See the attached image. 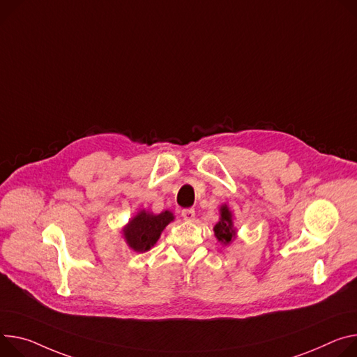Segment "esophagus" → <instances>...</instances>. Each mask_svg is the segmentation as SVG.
<instances>
[{
    "mask_svg": "<svg viewBox=\"0 0 357 357\" xmlns=\"http://www.w3.org/2000/svg\"><path fill=\"white\" fill-rule=\"evenodd\" d=\"M182 218L186 222H192V220H195L197 213H195V211H193V209H183L182 211Z\"/></svg>",
    "mask_w": 357,
    "mask_h": 357,
    "instance_id": "1",
    "label": "esophagus"
}]
</instances>
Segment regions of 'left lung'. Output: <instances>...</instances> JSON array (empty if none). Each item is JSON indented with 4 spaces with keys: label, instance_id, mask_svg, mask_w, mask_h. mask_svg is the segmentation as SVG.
<instances>
[{
    "label": "left lung",
    "instance_id": "8db88e82",
    "mask_svg": "<svg viewBox=\"0 0 357 357\" xmlns=\"http://www.w3.org/2000/svg\"><path fill=\"white\" fill-rule=\"evenodd\" d=\"M213 232L218 242H220L223 246H229L238 238V229L234 223V213L226 204L219 206V220L213 226Z\"/></svg>",
    "mask_w": 357,
    "mask_h": 357
}]
</instances>
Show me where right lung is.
Returning a JSON list of instances; mask_svg holds the SVG:
<instances>
[{
    "mask_svg": "<svg viewBox=\"0 0 357 357\" xmlns=\"http://www.w3.org/2000/svg\"><path fill=\"white\" fill-rule=\"evenodd\" d=\"M174 220L175 215L168 209L160 213L141 209L123 226L122 236L129 249L137 253H144L155 246L160 234Z\"/></svg>",
    "mask_w": 357,
    "mask_h": 357,
    "instance_id": "add662e5",
    "label": "right lung"
}]
</instances>
